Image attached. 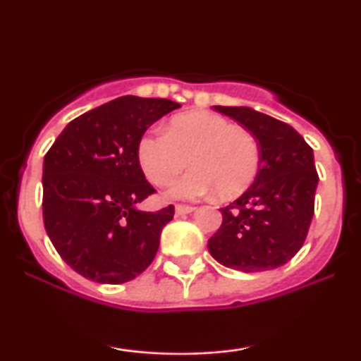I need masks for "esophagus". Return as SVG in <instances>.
Listing matches in <instances>:
<instances>
[{"label":"esophagus","instance_id":"34e87169","mask_svg":"<svg viewBox=\"0 0 361 361\" xmlns=\"http://www.w3.org/2000/svg\"><path fill=\"white\" fill-rule=\"evenodd\" d=\"M193 210H195V207H190V205H176L175 207L176 217H181V215H186V214H192Z\"/></svg>","mask_w":361,"mask_h":361}]
</instances>
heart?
I'll use <instances>...</instances> for the list:
<instances>
[{"label":"heart","instance_id":"b5f03b06","mask_svg":"<svg viewBox=\"0 0 361 361\" xmlns=\"http://www.w3.org/2000/svg\"><path fill=\"white\" fill-rule=\"evenodd\" d=\"M193 168L169 188L180 200L214 192L224 198L241 195L259 166V149L246 128L212 111H190L169 122L166 132H147L137 142L140 169L152 185H168L188 163Z\"/></svg>","mask_w":361,"mask_h":361}]
</instances>
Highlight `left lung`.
<instances>
[{"label": "left lung", "instance_id": "1", "mask_svg": "<svg viewBox=\"0 0 361 361\" xmlns=\"http://www.w3.org/2000/svg\"><path fill=\"white\" fill-rule=\"evenodd\" d=\"M214 109L255 135L259 166L250 188L221 209L222 226L207 246L233 270H275L297 255L309 233L319 183L312 147L292 126L250 106Z\"/></svg>", "mask_w": 361, "mask_h": 361}]
</instances>
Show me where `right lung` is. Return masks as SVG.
Returning a JSON list of instances; mask_svg holds the SVG:
<instances>
[{"instance_id":"obj_1","label":"right lung","mask_w":361,"mask_h":361,"mask_svg":"<svg viewBox=\"0 0 361 361\" xmlns=\"http://www.w3.org/2000/svg\"><path fill=\"white\" fill-rule=\"evenodd\" d=\"M166 98H115L66 126L44 157V226L61 258L97 283H126L154 259L175 207L144 212L156 190L137 142L156 120L180 109Z\"/></svg>"}]
</instances>
